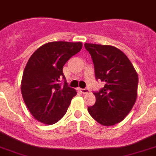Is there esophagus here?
Masks as SVG:
<instances>
[{
    "instance_id": "esophagus-1",
    "label": "esophagus",
    "mask_w": 156,
    "mask_h": 156,
    "mask_svg": "<svg viewBox=\"0 0 156 156\" xmlns=\"http://www.w3.org/2000/svg\"><path fill=\"white\" fill-rule=\"evenodd\" d=\"M80 91L83 94H87L90 92V90L88 89V88H87V87H85V88H80Z\"/></svg>"
}]
</instances>
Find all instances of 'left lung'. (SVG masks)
I'll use <instances>...</instances> for the list:
<instances>
[{"instance_id":"obj_1","label":"left lung","mask_w":156,"mask_h":156,"mask_svg":"<svg viewBox=\"0 0 156 156\" xmlns=\"http://www.w3.org/2000/svg\"><path fill=\"white\" fill-rule=\"evenodd\" d=\"M92 59L96 80L104 87L93 92L96 103L87 111L96 121L112 126L122 121L132 110L137 97L138 75L125 54L117 48L84 44Z\"/></svg>"}]
</instances>
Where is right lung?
Segmentation results:
<instances>
[{
	"instance_id": "add662e5",
	"label": "right lung",
	"mask_w": 156,
	"mask_h": 156,
	"mask_svg": "<svg viewBox=\"0 0 156 156\" xmlns=\"http://www.w3.org/2000/svg\"><path fill=\"white\" fill-rule=\"evenodd\" d=\"M81 48L80 42L53 41L41 46L29 58L23 73L21 93L38 121L53 124L65 115L76 91L68 85L63 67Z\"/></svg>"
}]
</instances>
